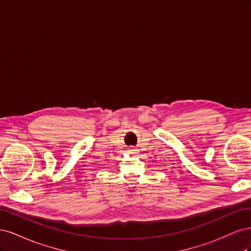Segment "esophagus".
Returning a JSON list of instances; mask_svg holds the SVG:
<instances>
[{
    "label": "esophagus",
    "instance_id": "obj_1",
    "mask_svg": "<svg viewBox=\"0 0 251 251\" xmlns=\"http://www.w3.org/2000/svg\"><path fill=\"white\" fill-rule=\"evenodd\" d=\"M136 151H137V150H136V149H133V148H131V149H128V150H127V151H128V153H130V154H134Z\"/></svg>",
    "mask_w": 251,
    "mask_h": 251
}]
</instances>
